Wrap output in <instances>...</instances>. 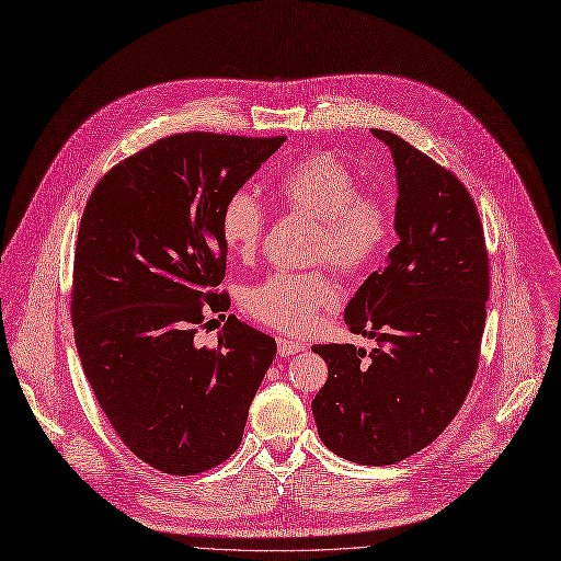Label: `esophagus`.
<instances>
[{
    "mask_svg": "<svg viewBox=\"0 0 561 561\" xmlns=\"http://www.w3.org/2000/svg\"><path fill=\"white\" fill-rule=\"evenodd\" d=\"M304 343L298 341H291V339H285V336H278V355L280 357H291V355H298L304 353Z\"/></svg>",
    "mask_w": 561,
    "mask_h": 561,
    "instance_id": "esophagus-1",
    "label": "esophagus"
}]
</instances>
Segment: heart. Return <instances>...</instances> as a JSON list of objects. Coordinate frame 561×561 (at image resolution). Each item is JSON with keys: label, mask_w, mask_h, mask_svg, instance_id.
Here are the masks:
<instances>
[{"label": "heart", "mask_w": 561, "mask_h": 561, "mask_svg": "<svg viewBox=\"0 0 561 561\" xmlns=\"http://www.w3.org/2000/svg\"><path fill=\"white\" fill-rule=\"evenodd\" d=\"M283 204L319 220L312 253L343 272L373 265L391 242L393 218L377 195L362 193L357 172L334 154L319 152L289 165L276 180ZM265 208L249 191H233L220 210V233L238 257L261 247ZM336 289L323 272H276L244 294L251 319L287 334H306L319 312L334 306Z\"/></svg>", "instance_id": "b5f03b06"}]
</instances>
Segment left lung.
Returning <instances> with one entry per match:
<instances>
[{
	"label": "left lung",
	"mask_w": 561,
	"mask_h": 561,
	"mask_svg": "<svg viewBox=\"0 0 561 561\" xmlns=\"http://www.w3.org/2000/svg\"><path fill=\"white\" fill-rule=\"evenodd\" d=\"M370 133L396 163L400 242L343 312L377 348L312 346L328 364L312 413L332 454L393 465L434 443L469 393L490 270L477 204L456 175L398 135Z\"/></svg>",
	"instance_id": "8db88e82"
}]
</instances>
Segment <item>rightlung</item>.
<instances>
[{"instance_id": "obj_1", "label": "right lung", "mask_w": 561, "mask_h": 561, "mask_svg": "<svg viewBox=\"0 0 561 561\" xmlns=\"http://www.w3.org/2000/svg\"><path fill=\"white\" fill-rule=\"evenodd\" d=\"M285 137L188 133L114 165L82 213L71 321L84 377L121 440L150 467L191 477L240 445L276 341L229 314L202 348L204 310L227 270L220 210Z\"/></svg>"}]
</instances>
